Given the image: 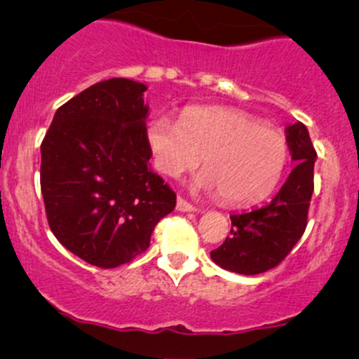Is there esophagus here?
Masks as SVG:
<instances>
[{
	"instance_id": "34e87169",
	"label": "esophagus",
	"mask_w": 359,
	"mask_h": 359,
	"mask_svg": "<svg viewBox=\"0 0 359 359\" xmlns=\"http://www.w3.org/2000/svg\"><path fill=\"white\" fill-rule=\"evenodd\" d=\"M177 211H180V212H196L197 208H194L192 204H189L187 201H184L182 197H179V199H177Z\"/></svg>"
}]
</instances>
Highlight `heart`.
<instances>
[{"instance_id":"1","label":"heart","mask_w":359,"mask_h":359,"mask_svg":"<svg viewBox=\"0 0 359 359\" xmlns=\"http://www.w3.org/2000/svg\"><path fill=\"white\" fill-rule=\"evenodd\" d=\"M145 138L160 174L180 179L201 163L197 191L217 196L228 204H248L273 191L285 168L288 145L282 131L241 109L224 106L189 108L179 123L167 116L147 125Z\"/></svg>"}]
</instances>
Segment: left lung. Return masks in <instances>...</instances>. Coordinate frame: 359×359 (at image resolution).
<instances>
[{"label":"left lung","mask_w":359,"mask_h":359,"mask_svg":"<svg viewBox=\"0 0 359 359\" xmlns=\"http://www.w3.org/2000/svg\"><path fill=\"white\" fill-rule=\"evenodd\" d=\"M285 138L295 167L270 203L229 216L231 236L211 251L212 262L221 269L241 275L263 273L277 266L306 231L317 154L302 123L288 125Z\"/></svg>","instance_id":"8db88e82"}]
</instances>
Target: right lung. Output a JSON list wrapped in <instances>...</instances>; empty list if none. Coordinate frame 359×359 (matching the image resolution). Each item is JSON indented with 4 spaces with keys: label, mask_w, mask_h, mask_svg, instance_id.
I'll use <instances>...</instances> for the list:
<instances>
[{
    "label": "right lung",
    "mask_w": 359,
    "mask_h": 359,
    "mask_svg": "<svg viewBox=\"0 0 359 359\" xmlns=\"http://www.w3.org/2000/svg\"><path fill=\"white\" fill-rule=\"evenodd\" d=\"M147 84L101 81L65 102L45 135L40 187L52 233L89 265L116 269L150 246L175 192L151 172Z\"/></svg>",
    "instance_id": "1"
}]
</instances>
